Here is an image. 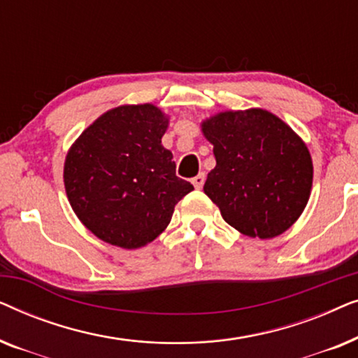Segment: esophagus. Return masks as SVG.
<instances>
[{"label":"esophagus","instance_id":"esophagus-1","mask_svg":"<svg viewBox=\"0 0 358 358\" xmlns=\"http://www.w3.org/2000/svg\"><path fill=\"white\" fill-rule=\"evenodd\" d=\"M203 182H205V174H203V173L197 174V176H195V178L192 179V184H194L195 189H202Z\"/></svg>","mask_w":358,"mask_h":358}]
</instances>
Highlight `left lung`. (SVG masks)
Segmentation results:
<instances>
[{
  "label": "left lung",
  "instance_id": "left-lung-1",
  "mask_svg": "<svg viewBox=\"0 0 358 358\" xmlns=\"http://www.w3.org/2000/svg\"><path fill=\"white\" fill-rule=\"evenodd\" d=\"M217 166L203 192L249 238L271 239L300 218L310 200L313 161L305 141L266 109L224 110L202 122Z\"/></svg>",
  "mask_w": 358,
  "mask_h": 358
}]
</instances>
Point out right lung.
<instances>
[{"mask_svg": "<svg viewBox=\"0 0 358 358\" xmlns=\"http://www.w3.org/2000/svg\"><path fill=\"white\" fill-rule=\"evenodd\" d=\"M169 117L153 104L107 110L78 136L63 168L66 197L90 231L124 249H138L168 228L176 203L194 185L176 176L161 145Z\"/></svg>", "mask_w": 358, "mask_h": 358, "instance_id": "add662e5", "label": "right lung"}]
</instances>
